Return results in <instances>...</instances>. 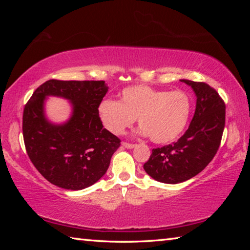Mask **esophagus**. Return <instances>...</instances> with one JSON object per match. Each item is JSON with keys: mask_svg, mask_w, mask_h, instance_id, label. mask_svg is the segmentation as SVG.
Segmentation results:
<instances>
[{"mask_svg": "<svg viewBox=\"0 0 250 250\" xmlns=\"http://www.w3.org/2000/svg\"><path fill=\"white\" fill-rule=\"evenodd\" d=\"M122 146H125L126 149H132V147L135 146V145H133V143H129V142H122Z\"/></svg>", "mask_w": 250, "mask_h": 250, "instance_id": "obj_1", "label": "esophagus"}]
</instances>
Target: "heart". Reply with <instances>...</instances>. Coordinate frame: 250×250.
Returning a JSON list of instances; mask_svg holds the SVG:
<instances>
[{
    "instance_id": "b5f03b06",
    "label": "heart",
    "mask_w": 250,
    "mask_h": 250,
    "mask_svg": "<svg viewBox=\"0 0 250 250\" xmlns=\"http://www.w3.org/2000/svg\"><path fill=\"white\" fill-rule=\"evenodd\" d=\"M120 101L107 99L99 104L98 113L104 128L120 134L138 117L139 132L151 141L164 145L174 141L188 125L192 99L183 90H161L149 86L126 87L120 92Z\"/></svg>"
}]
</instances>
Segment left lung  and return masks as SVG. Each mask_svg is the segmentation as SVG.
<instances>
[{"mask_svg":"<svg viewBox=\"0 0 250 250\" xmlns=\"http://www.w3.org/2000/svg\"><path fill=\"white\" fill-rule=\"evenodd\" d=\"M196 95V109L188 129L172 145L156 147L143 168L152 179L177 184L208 166L221 146L226 105L218 92L205 83L182 79Z\"/></svg>","mask_w":250,"mask_h":250,"instance_id":"8db88e82","label":"left lung"}]
</instances>
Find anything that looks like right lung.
<instances>
[{"label":"right lung","instance_id":"1","mask_svg":"<svg viewBox=\"0 0 250 250\" xmlns=\"http://www.w3.org/2000/svg\"><path fill=\"white\" fill-rule=\"evenodd\" d=\"M104 80L50 79L34 91L23 111V138L29 160L58 188L79 191L107 172L120 139L104 128L98 108L107 94ZM57 95L71 100L73 115L64 125L45 119L43 100Z\"/></svg>","mask_w":250,"mask_h":250}]
</instances>
